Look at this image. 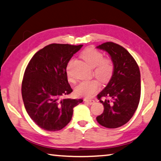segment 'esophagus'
I'll list each match as a JSON object with an SVG mask.
<instances>
[{
  "label": "esophagus",
  "mask_w": 161,
  "mask_h": 161,
  "mask_svg": "<svg viewBox=\"0 0 161 161\" xmlns=\"http://www.w3.org/2000/svg\"><path fill=\"white\" fill-rule=\"evenodd\" d=\"M85 103H87V104H89V105H92V104H94L95 103V100H91V99H85Z\"/></svg>",
  "instance_id": "1"
}]
</instances>
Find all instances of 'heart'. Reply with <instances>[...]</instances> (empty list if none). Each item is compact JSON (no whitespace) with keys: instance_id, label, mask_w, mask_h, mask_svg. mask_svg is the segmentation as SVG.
Segmentation results:
<instances>
[{"instance_id":"1","label":"heart","mask_w":161,"mask_h":161,"mask_svg":"<svg viewBox=\"0 0 161 161\" xmlns=\"http://www.w3.org/2000/svg\"><path fill=\"white\" fill-rule=\"evenodd\" d=\"M81 57L92 67H95L93 74L102 82H107L111 79L114 71V64L111 59L103 58L102 53L93 47H88L81 53ZM71 61L69 62L70 64ZM69 80L72 81L70 73L67 70ZM100 84L97 80L83 81L76 86L75 89L76 94L85 97H92L96 92L99 91Z\"/></svg>"}]
</instances>
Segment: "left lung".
<instances>
[{
	"label": "left lung",
	"instance_id": "left-lung-1",
	"mask_svg": "<svg viewBox=\"0 0 161 161\" xmlns=\"http://www.w3.org/2000/svg\"><path fill=\"white\" fill-rule=\"evenodd\" d=\"M110 55L114 73L106 87L97 95L103 105V113L96 119L106 128H118L126 124L137 108L141 95L140 71L132 56L116 43L98 45Z\"/></svg>",
	"mask_w": 161,
	"mask_h": 161
}]
</instances>
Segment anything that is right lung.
I'll return each mask as SVG.
<instances>
[{"mask_svg":"<svg viewBox=\"0 0 161 161\" xmlns=\"http://www.w3.org/2000/svg\"><path fill=\"white\" fill-rule=\"evenodd\" d=\"M82 45L53 43L33 56L25 69L21 95L27 114L46 131L61 130L70 122L73 108L81 99L61 98L72 89L67 80L66 67Z\"/></svg>","mask_w":161,"mask_h":161,"instance_id":"obj_1","label":"right lung"}]
</instances>
